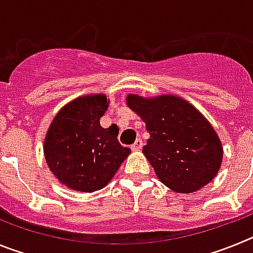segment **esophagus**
Returning a JSON list of instances; mask_svg holds the SVG:
<instances>
[{
	"mask_svg": "<svg viewBox=\"0 0 253 253\" xmlns=\"http://www.w3.org/2000/svg\"><path fill=\"white\" fill-rule=\"evenodd\" d=\"M142 147H143L142 139H137L135 142H134L133 146H131V149H133V151H140V149H142Z\"/></svg>",
	"mask_w": 253,
	"mask_h": 253,
	"instance_id": "34e87169",
	"label": "esophagus"
}]
</instances>
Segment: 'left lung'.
Returning <instances> with one entry per match:
<instances>
[{
    "label": "left lung",
    "mask_w": 253,
    "mask_h": 253,
    "mask_svg": "<svg viewBox=\"0 0 253 253\" xmlns=\"http://www.w3.org/2000/svg\"><path fill=\"white\" fill-rule=\"evenodd\" d=\"M126 105L146 123L151 137L143 154L163 185L189 194L215 177L222 166V142L195 106L180 96L135 93L126 96Z\"/></svg>",
    "instance_id": "8db88e82"
}]
</instances>
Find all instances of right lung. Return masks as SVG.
<instances>
[{
    "label": "right lung",
    "mask_w": 253,
    "mask_h": 253,
    "mask_svg": "<svg viewBox=\"0 0 253 253\" xmlns=\"http://www.w3.org/2000/svg\"><path fill=\"white\" fill-rule=\"evenodd\" d=\"M107 107L104 93L80 96L64 105L50 123L44 156L51 173L68 189L101 190L130 153L118 140L119 130L100 125Z\"/></svg>",
    "instance_id": "right-lung-1"
}]
</instances>
